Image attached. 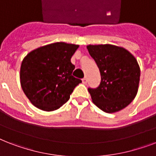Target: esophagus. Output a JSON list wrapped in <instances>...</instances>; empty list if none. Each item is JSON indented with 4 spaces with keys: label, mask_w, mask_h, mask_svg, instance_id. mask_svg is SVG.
I'll use <instances>...</instances> for the list:
<instances>
[{
    "label": "esophagus",
    "mask_w": 156,
    "mask_h": 156,
    "mask_svg": "<svg viewBox=\"0 0 156 156\" xmlns=\"http://www.w3.org/2000/svg\"><path fill=\"white\" fill-rule=\"evenodd\" d=\"M82 82H83V84H86V83H87V78H83V79H82Z\"/></svg>",
    "instance_id": "34e87169"
}]
</instances>
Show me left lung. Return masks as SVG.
<instances>
[{
  "instance_id": "obj_1",
  "label": "left lung",
  "mask_w": 156,
  "mask_h": 156,
  "mask_svg": "<svg viewBox=\"0 0 156 156\" xmlns=\"http://www.w3.org/2000/svg\"><path fill=\"white\" fill-rule=\"evenodd\" d=\"M87 48L101 75L97 88H88L93 103L108 113L121 111L138 93L140 81L138 61L128 50L116 45L89 44Z\"/></svg>"
}]
</instances>
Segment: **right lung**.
Listing matches in <instances>:
<instances>
[{
    "instance_id": "add662e5",
    "label": "right lung",
    "mask_w": 156,
    "mask_h": 156,
    "mask_svg": "<svg viewBox=\"0 0 156 156\" xmlns=\"http://www.w3.org/2000/svg\"><path fill=\"white\" fill-rule=\"evenodd\" d=\"M79 45L56 42L32 50L23 58L20 83L30 103L43 111L60 108L82 83L72 75L71 57Z\"/></svg>"
}]
</instances>
